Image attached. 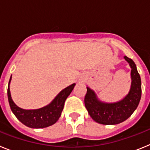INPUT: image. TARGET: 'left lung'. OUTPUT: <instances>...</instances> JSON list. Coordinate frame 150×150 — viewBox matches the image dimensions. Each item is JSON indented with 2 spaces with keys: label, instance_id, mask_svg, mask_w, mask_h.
Listing matches in <instances>:
<instances>
[{
  "label": "left lung",
  "instance_id": "left-lung-1",
  "mask_svg": "<svg viewBox=\"0 0 150 150\" xmlns=\"http://www.w3.org/2000/svg\"><path fill=\"white\" fill-rule=\"evenodd\" d=\"M124 59L132 68V84L128 95L121 100L115 103H105L98 98L93 90L87 87L84 102L92 120L103 125H116L125 121L137 109L141 98V79L136 64L127 56Z\"/></svg>",
  "mask_w": 150,
  "mask_h": 150
}]
</instances>
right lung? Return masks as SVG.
<instances>
[{
	"mask_svg": "<svg viewBox=\"0 0 150 150\" xmlns=\"http://www.w3.org/2000/svg\"><path fill=\"white\" fill-rule=\"evenodd\" d=\"M10 76L7 88V96L12 112L22 124L32 128H43L55 124L61 116L64 102L75 86V83L61 91L48 105L37 110H24L18 107L12 100L10 95Z\"/></svg>",
	"mask_w": 150,
	"mask_h": 150,
	"instance_id": "add662e5",
	"label": "right lung"
}]
</instances>
